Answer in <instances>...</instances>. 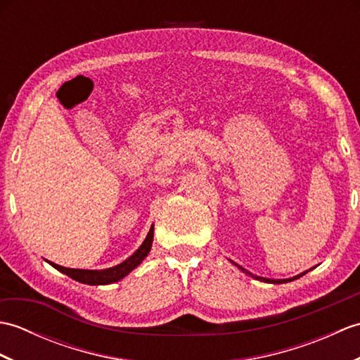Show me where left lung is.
I'll return each instance as SVG.
<instances>
[{
	"label": "left lung",
	"instance_id": "obj_1",
	"mask_svg": "<svg viewBox=\"0 0 360 360\" xmlns=\"http://www.w3.org/2000/svg\"><path fill=\"white\" fill-rule=\"evenodd\" d=\"M236 267H238V269H241L243 272H246L248 275H250V277H254L255 280H259V281H264V283H274V285H280V283H288V281H292V280H297V278H300L302 275H304L307 274L308 271H304V272H302L300 275H295V277H292V278H285V280H272V278H264V277H258V275H254V274H250L249 271H246V269H243V267L240 266V264H236V263H233Z\"/></svg>",
	"mask_w": 360,
	"mask_h": 360
}]
</instances>
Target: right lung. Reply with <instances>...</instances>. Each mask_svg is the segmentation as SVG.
Returning <instances> with one entry per match:
<instances>
[{
    "label": "right lung",
    "instance_id": "right-lung-1",
    "mask_svg": "<svg viewBox=\"0 0 360 360\" xmlns=\"http://www.w3.org/2000/svg\"><path fill=\"white\" fill-rule=\"evenodd\" d=\"M153 232H155V227L151 226L147 238L143 240L141 248L137 249L131 257L127 258L125 262H122L117 266L108 267V269H102V271L71 269V267H63V266H58V264L51 263V262H48V263L52 267H56L57 271L66 274L68 277H71L75 281L85 283V285H110V283H116V281L124 278L125 275H128L134 269V267L139 266L143 262V258L150 254V249L153 244Z\"/></svg>",
    "mask_w": 360,
    "mask_h": 360
}]
</instances>
